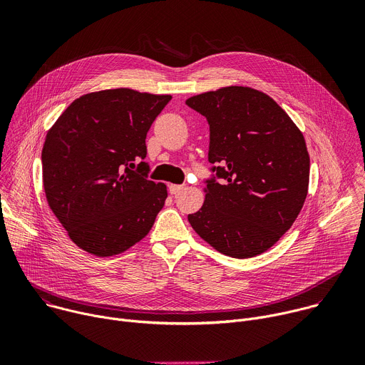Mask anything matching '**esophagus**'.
<instances>
[{
	"instance_id": "esophagus-1",
	"label": "esophagus",
	"mask_w": 365,
	"mask_h": 365,
	"mask_svg": "<svg viewBox=\"0 0 365 365\" xmlns=\"http://www.w3.org/2000/svg\"><path fill=\"white\" fill-rule=\"evenodd\" d=\"M182 189H183V185H170V186H169L170 195H176V193L180 192Z\"/></svg>"
}]
</instances>
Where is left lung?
I'll return each mask as SVG.
<instances>
[{
  "label": "left lung",
  "instance_id": "8db88e82",
  "mask_svg": "<svg viewBox=\"0 0 365 365\" xmlns=\"http://www.w3.org/2000/svg\"><path fill=\"white\" fill-rule=\"evenodd\" d=\"M210 124L212 172L205 202L187 217L217 251L250 258L267 251L293 225L309 187L310 159L302 131L262 91L225 86L186 99Z\"/></svg>",
  "mask_w": 365,
  "mask_h": 365
}]
</instances>
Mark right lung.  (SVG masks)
I'll return each instance as SVG.
<instances>
[{
	"mask_svg": "<svg viewBox=\"0 0 365 365\" xmlns=\"http://www.w3.org/2000/svg\"><path fill=\"white\" fill-rule=\"evenodd\" d=\"M170 95L130 88L75 99L47 131L43 187L51 212L83 251L111 257L151 230L168 187L147 179L145 135Z\"/></svg>",
	"mask_w": 365,
	"mask_h": 365,
	"instance_id": "1",
	"label": "right lung"
}]
</instances>
